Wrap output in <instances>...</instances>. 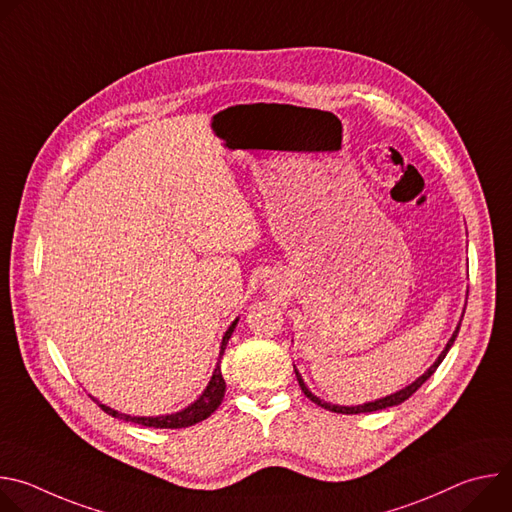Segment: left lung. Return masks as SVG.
Returning a JSON list of instances; mask_svg holds the SVG:
<instances>
[{"label":"left lung","mask_w":512,"mask_h":512,"mask_svg":"<svg viewBox=\"0 0 512 512\" xmlns=\"http://www.w3.org/2000/svg\"><path fill=\"white\" fill-rule=\"evenodd\" d=\"M466 310V308H464ZM464 318V316H462ZM462 318H460V322H458V326H456V330H454V334H452V338L448 340V344H446V348L440 352V356L435 358V362L431 364V367L421 375V377H417L411 385H407V387H403V389H399V391H395V393H391V395H387V397H381V399H375V401H367V403H360V405H334V403H328V401H324V399H320L318 395H314L308 387H306V383H304V379H302V375H300V371L296 369V364H294V371H296V379H298V383H300V387H302V393L310 399V401H314L316 405H320V407H324V409H328V411H334V413H344V415H356V413H373V411H381V409H387V407H395V405H401L405 399H409L433 373H435V369L440 367L442 364V360L446 358V354L450 352V348H452V344H454V340H456V336H458V332H460V324H462Z\"/></svg>","instance_id":"1"}]
</instances>
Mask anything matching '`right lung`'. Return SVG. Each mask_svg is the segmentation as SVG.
Instances as JSON below:
<instances>
[{
	"label": "right lung",
	"instance_id": "1",
	"mask_svg": "<svg viewBox=\"0 0 512 512\" xmlns=\"http://www.w3.org/2000/svg\"><path fill=\"white\" fill-rule=\"evenodd\" d=\"M237 322H239V318H235V322H231V326L227 328V332H225V336L221 340V352H218L216 367L212 371V377H210L206 389L188 407H184V409H180L176 413H166V415H129V413H121V411H117V409H113L109 405H103L101 401L95 399L97 405L105 413L115 417V419L137 423V425H143V427H156V429H180V427H190L194 423L204 421L206 417H210L218 409V405L223 403V397H225V391H227V383H225L223 373H221V358L225 354L229 338L233 336V332L237 328Z\"/></svg>",
	"mask_w": 512,
	"mask_h": 512
}]
</instances>
